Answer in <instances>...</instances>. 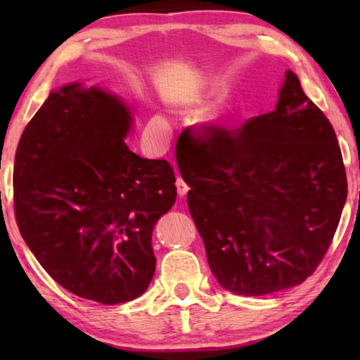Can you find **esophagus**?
<instances>
[{
	"label": "esophagus",
	"mask_w": 360,
	"mask_h": 360,
	"mask_svg": "<svg viewBox=\"0 0 360 360\" xmlns=\"http://www.w3.org/2000/svg\"><path fill=\"white\" fill-rule=\"evenodd\" d=\"M176 188H178V193H179V197H184V195L188 192V186H187V182L182 179V178H178L176 179Z\"/></svg>",
	"instance_id": "obj_1"
}]
</instances>
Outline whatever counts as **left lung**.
<instances>
[{
	"mask_svg": "<svg viewBox=\"0 0 360 360\" xmlns=\"http://www.w3.org/2000/svg\"><path fill=\"white\" fill-rule=\"evenodd\" d=\"M182 179L219 284L266 295L302 284L321 264L348 195L333 127L292 71L275 111L241 130L206 127Z\"/></svg>",
	"mask_w": 360,
	"mask_h": 360,
	"instance_id": "8db88e82",
	"label": "left lung"
}]
</instances>
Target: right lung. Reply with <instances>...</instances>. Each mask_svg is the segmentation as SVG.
<instances>
[{
    "mask_svg": "<svg viewBox=\"0 0 360 360\" xmlns=\"http://www.w3.org/2000/svg\"><path fill=\"white\" fill-rule=\"evenodd\" d=\"M130 108L94 85L51 92L14 162L22 238L66 290L103 304L144 294L155 271L152 230L176 202L167 160L129 149Z\"/></svg>",
    "mask_w": 360,
    "mask_h": 360,
    "instance_id": "obj_1",
    "label": "right lung"
}]
</instances>
